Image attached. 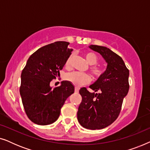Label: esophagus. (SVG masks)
<instances>
[{
  "instance_id": "34e87169",
  "label": "esophagus",
  "mask_w": 150,
  "mask_h": 150,
  "mask_svg": "<svg viewBox=\"0 0 150 150\" xmlns=\"http://www.w3.org/2000/svg\"><path fill=\"white\" fill-rule=\"evenodd\" d=\"M74 91H75V93H79V87H75Z\"/></svg>"
}]
</instances>
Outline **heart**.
I'll list each match as a JSON object with an SVG mask.
<instances>
[{
  "label": "heart",
  "mask_w": 150,
  "mask_h": 150,
  "mask_svg": "<svg viewBox=\"0 0 150 150\" xmlns=\"http://www.w3.org/2000/svg\"><path fill=\"white\" fill-rule=\"evenodd\" d=\"M85 57L89 64L91 65L89 69L93 77L95 79L101 77L103 74L104 71L101 67L96 65L98 61L97 55L93 52H87L85 54ZM72 58L73 54H71L65 61V66L67 69L71 67V61ZM65 79L69 83H71L74 85L77 86V87L87 85L91 81V77L89 76V75L85 73L78 72V71H71V72L68 73L65 76Z\"/></svg>",
  "instance_id": "heart-1"
}]
</instances>
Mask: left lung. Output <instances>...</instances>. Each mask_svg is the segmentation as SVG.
I'll list each match as a JSON object with an SVG mask.
<instances>
[{"label": "left lung", "mask_w": 150, "mask_h": 150, "mask_svg": "<svg viewBox=\"0 0 150 150\" xmlns=\"http://www.w3.org/2000/svg\"><path fill=\"white\" fill-rule=\"evenodd\" d=\"M89 48L99 52L107 62V68L101 77L90 86V93L83 87L77 112L80 124L90 130H99L113 123L120 115L123 100L129 90V70L123 59L106 47L91 45Z\"/></svg>", "instance_id": "left-lung-1"}]
</instances>
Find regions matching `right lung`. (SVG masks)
<instances>
[{
  "label": "right lung",
  "instance_id": "obj_1",
  "mask_svg": "<svg viewBox=\"0 0 150 150\" xmlns=\"http://www.w3.org/2000/svg\"><path fill=\"white\" fill-rule=\"evenodd\" d=\"M69 44L56 42L42 47L30 55L22 69L20 96L26 115L35 124L48 125L57 121L65 101L74 92L68 81L50 87L71 54Z\"/></svg>",
  "mask_w": 150,
  "mask_h": 150
}]
</instances>
